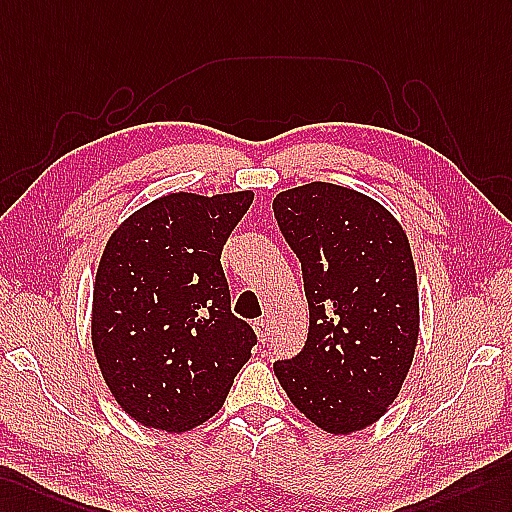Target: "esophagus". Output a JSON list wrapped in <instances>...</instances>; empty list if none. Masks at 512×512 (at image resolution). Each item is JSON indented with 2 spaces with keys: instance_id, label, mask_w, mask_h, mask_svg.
<instances>
[{
  "instance_id": "34e87169",
  "label": "esophagus",
  "mask_w": 512,
  "mask_h": 512,
  "mask_svg": "<svg viewBox=\"0 0 512 512\" xmlns=\"http://www.w3.org/2000/svg\"><path fill=\"white\" fill-rule=\"evenodd\" d=\"M254 330L258 334V341L260 343H265L269 339V323H267V319H256L254 321Z\"/></svg>"
}]
</instances>
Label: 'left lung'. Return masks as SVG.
Segmentation results:
<instances>
[{"label": "left lung", "mask_w": 512, "mask_h": 512, "mask_svg": "<svg viewBox=\"0 0 512 512\" xmlns=\"http://www.w3.org/2000/svg\"><path fill=\"white\" fill-rule=\"evenodd\" d=\"M302 265L308 336L273 371L297 410L332 434L363 430L393 404L413 363L419 297L400 223L371 197L313 182L273 199Z\"/></svg>", "instance_id": "8db88e82"}]
</instances>
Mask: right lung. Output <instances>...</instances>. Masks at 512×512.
I'll return each instance as SVG.
<instances>
[{"mask_svg": "<svg viewBox=\"0 0 512 512\" xmlns=\"http://www.w3.org/2000/svg\"><path fill=\"white\" fill-rule=\"evenodd\" d=\"M252 191L171 193L110 236L95 276L93 350L119 406L184 432L213 417L258 343L230 310L221 249Z\"/></svg>", "mask_w": 512, "mask_h": 512, "instance_id": "obj_1", "label": "right lung"}]
</instances>
